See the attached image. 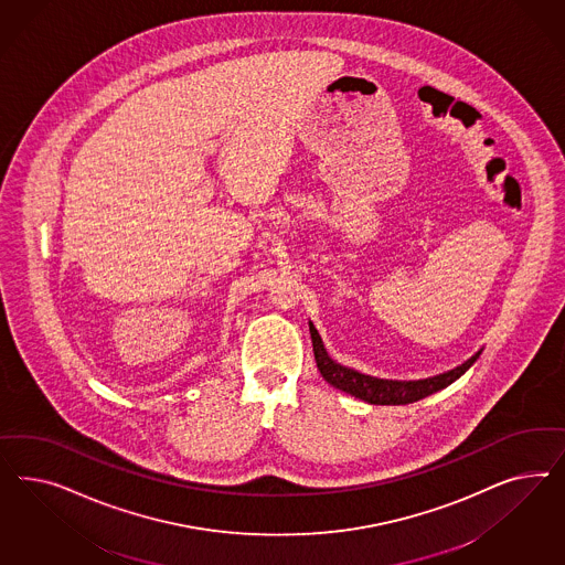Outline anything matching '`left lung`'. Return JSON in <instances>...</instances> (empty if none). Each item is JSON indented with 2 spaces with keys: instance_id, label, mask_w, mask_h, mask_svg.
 <instances>
[{
  "instance_id": "left-lung-1",
  "label": "left lung",
  "mask_w": 565,
  "mask_h": 565,
  "mask_svg": "<svg viewBox=\"0 0 565 565\" xmlns=\"http://www.w3.org/2000/svg\"><path fill=\"white\" fill-rule=\"evenodd\" d=\"M310 338H312V350H315V360L321 371V375L329 385L342 390L345 394L354 395L362 402L376 404V406H399V404H412L430 394H437L458 381L460 376L479 360L482 354V348L475 352L470 359L462 362L460 366L445 371L439 375L427 376V379H416V381H397V379H379V376L364 375L356 369L343 366L340 362L329 356L326 343L321 340L317 327L308 321Z\"/></svg>"
}]
</instances>
